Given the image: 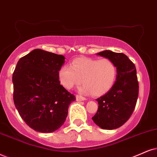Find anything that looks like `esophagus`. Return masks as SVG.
<instances>
[{"label":"esophagus","instance_id":"obj_1","mask_svg":"<svg viewBox=\"0 0 157 157\" xmlns=\"http://www.w3.org/2000/svg\"><path fill=\"white\" fill-rule=\"evenodd\" d=\"M75 98H76L77 101H84V100H86V98L81 95H76Z\"/></svg>","mask_w":157,"mask_h":157}]
</instances>
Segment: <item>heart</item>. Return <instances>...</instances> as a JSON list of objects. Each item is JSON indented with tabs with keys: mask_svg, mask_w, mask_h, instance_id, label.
Instances as JSON below:
<instances>
[{
	"mask_svg": "<svg viewBox=\"0 0 157 157\" xmlns=\"http://www.w3.org/2000/svg\"><path fill=\"white\" fill-rule=\"evenodd\" d=\"M70 65H63L58 71L59 82L67 90L83 82L79 92L101 96L113 87L117 79V65L107 58L79 57L73 59Z\"/></svg>",
	"mask_w": 157,
	"mask_h": 157,
	"instance_id": "heart-1",
	"label": "heart"
}]
</instances>
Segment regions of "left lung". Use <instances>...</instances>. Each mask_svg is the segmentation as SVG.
I'll return each instance as SVG.
<instances>
[{"label":"left lung","instance_id":"8db88e82","mask_svg":"<svg viewBox=\"0 0 157 157\" xmlns=\"http://www.w3.org/2000/svg\"><path fill=\"white\" fill-rule=\"evenodd\" d=\"M97 55L116 64L117 76L113 87L97 99L98 109L92 119L102 129L119 128L129 119L136 105L139 86L135 65L123 53L105 50Z\"/></svg>","mask_w":157,"mask_h":157}]
</instances>
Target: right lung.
I'll use <instances>...</instances> for the list:
<instances>
[{"instance_id":"right-lung-1","label":"right lung","mask_w":157,"mask_h":157,"mask_svg":"<svg viewBox=\"0 0 157 157\" xmlns=\"http://www.w3.org/2000/svg\"><path fill=\"white\" fill-rule=\"evenodd\" d=\"M65 59L63 55L36 49L20 58L13 71L15 107L25 122L37 132L57 130L75 100L58 78Z\"/></svg>"}]
</instances>
